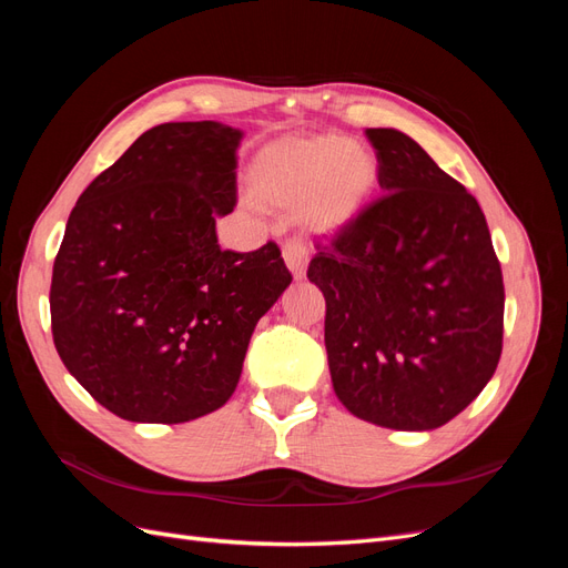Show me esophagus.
Listing matches in <instances>:
<instances>
[{"instance_id": "esophagus-1", "label": "esophagus", "mask_w": 568, "mask_h": 568, "mask_svg": "<svg viewBox=\"0 0 568 568\" xmlns=\"http://www.w3.org/2000/svg\"><path fill=\"white\" fill-rule=\"evenodd\" d=\"M282 255H284V263L291 270V274H294L296 280H303L307 272V263H311V257H307V248L301 242H286Z\"/></svg>"}]
</instances>
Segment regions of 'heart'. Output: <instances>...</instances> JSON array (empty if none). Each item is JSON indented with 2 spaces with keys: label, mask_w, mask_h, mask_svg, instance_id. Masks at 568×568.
<instances>
[{
  "label": "heart",
  "mask_w": 568,
  "mask_h": 568,
  "mask_svg": "<svg viewBox=\"0 0 568 568\" xmlns=\"http://www.w3.org/2000/svg\"><path fill=\"white\" fill-rule=\"evenodd\" d=\"M251 192L274 211H296L307 232L334 236L353 227L379 184V159L338 134L284 136L251 163Z\"/></svg>",
  "instance_id": "1"
}]
</instances>
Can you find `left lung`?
Segmentation results:
<instances>
[{"label":"left lung","instance_id":"8db88e82","mask_svg":"<svg viewBox=\"0 0 568 568\" xmlns=\"http://www.w3.org/2000/svg\"><path fill=\"white\" fill-rule=\"evenodd\" d=\"M384 196L307 280L326 301L336 398L395 432H432L486 388L503 353L505 286L486 215L400 130L369 128Z\"/></svg>","mask_w":568,"mask_h":568}]
</instances>
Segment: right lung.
I'll use <instances>...</instances> for the list:
<instances>
[{
	"label": "right lung",
	"mask_w": 568,
	"mask_h": 568,
	"mask_svg": "<svg viewBox=\"0 0 568 568\" xmlns=\"http://www.w3.org/2000/svg\"><path fill=\"white\" fill-rule=\"evenodd\" d=\"M244 132L146 130L78 199L51 274L54 346L113 415L180 424L225 405L251 334L291 284L277 244L222 251Z\"/></svg>",
	"instance_id": "1"
}]
</instances>
